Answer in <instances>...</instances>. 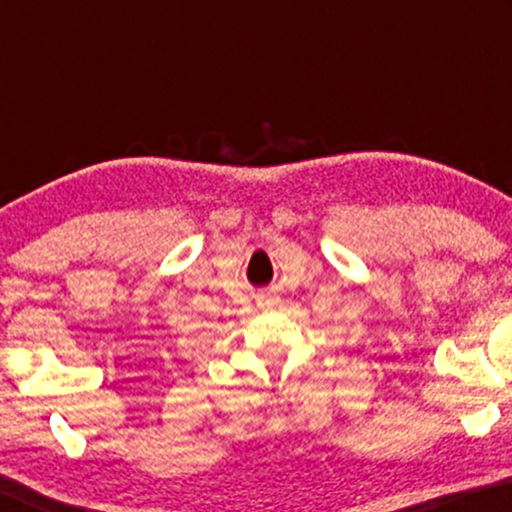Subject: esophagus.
I'll return each instance as SVG.
<instances>
[{
	"label": "esophagus",
	"mask_w": 512,
	"mask_h": 512,
	"mask_svg": "<svg viewBox=\"0 0 512 512\" xmlns=\"http://www.w3.org/2000/svg\"><path fill=\"white\" fill-rule=\"evenodd\" d=\"M272 303H275V298H272Z\"/></svg>",
	"instance_id": "esophagus-1"
}]
</instances>
